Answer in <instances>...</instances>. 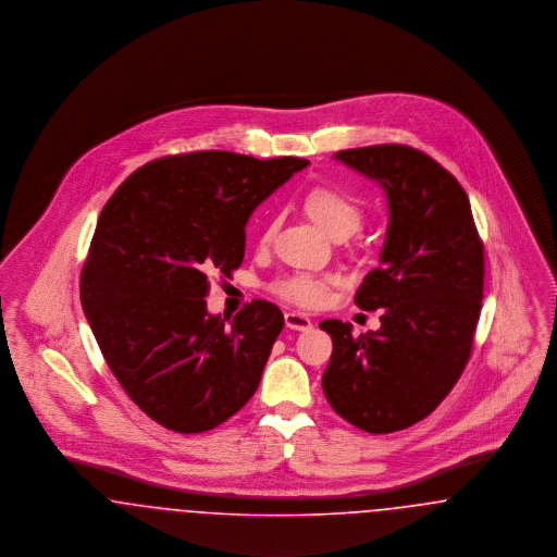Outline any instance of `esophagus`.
Returning a JSON list of instances; mask_svg holds the SVG:
<instances>
[{
    "label": "esophagus",
    "instance_id": "obj_1",
    "mask_svg": "<svg viewBox=\"0 0 557 557\" xmlns=\"http://www.w3.org/2000/svg\"><path fill=\"white\" fill-rule=\"evenodd\" d=\"M284 318H286V325H288L290 330L307 332V330H311V327H313V321L307 318L305 313H298V311H288Z\"/></svg>",
    "mask_w": 557,
    "mask_h": 557
}]
</instances>
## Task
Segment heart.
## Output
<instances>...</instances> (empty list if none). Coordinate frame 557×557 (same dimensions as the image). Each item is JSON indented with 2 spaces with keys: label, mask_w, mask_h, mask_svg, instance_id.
I'll return each mask as SVG.
<instances>
[{
  "label": "heart",
  "mask_w": 557,
  "mask_h": 557,
  "mask_svg": "<svg viewBox=\"0 0 557 557\" xmlns=\"http://www.w3.org/2000/svg\"><path fill=\"white\" fill-rule=\"evenodd\" d=\"M305 209L319 227L334 239L348 238L361 230L366 212L361 200L341 186H315L305 194ZM273 232V223L265 227L263 239ZM334 280L315 273H292L271 284V292L300 307H318L325 302Z\"/></svg>",
  "instance_id": "obj_1"
}]
</instances>
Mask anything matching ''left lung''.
<instances>
[{
  "label": "left lung",
  "instance_id": "1",
  "mask_svg": "<svg viewBox=\"0 0 557 557\" xmlns=\"http://www.w3.org/2000/svg\"><path fill=\"white\" fill-rule=\"evenodd\" d=\"M380 182L391 223L355 294L380 309V330L352 336L350 323H319L332 336L323 393L332 409L371 434L418 424L447 397L468 366L484 288V244L468 194L422 150L380 144L336 154Z\"/></svg>",
  "mask_w": 557,
  "mask_h": 557
}]
</instances>
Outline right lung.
I'll return each mask as SVG.
<instances>
[{
	"instance_id": "1",
	"label": "right lung",
	"mask_w": 557,
	"mask_h": 557,
	"mask_svg": "<svg viewBox=\"0 0 557 557\" xmlns=\"http://www.w3.org/2000/svg\"><path fill=\"white\" fill-rule=\"evenodd\" d=\"M309 160L200 150L152 160L100 212L81 305L108 368L154 422L207 432L250 400L284 327L280 307L209 315L212 275L244 261L246 221Z\"/></svg>"
}]
</instances>
